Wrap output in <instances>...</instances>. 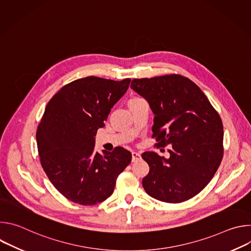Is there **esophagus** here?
I'll list each match as a JSON object with an SVG mask.
<instances>
[{
  "instance_id": "1",
  "label": "esophagus",
  "mask_w": 251,
  "mask_h": 251,
  "mask_svg": "<svg viewBox=\"0 0 251 251\" xmlns=\"http://www.w3.org/2000/svg\"><path fill=\"white\" fill-rule=\"evenodd\" d=\"M139 159H141V155H140V153H138V152H132V162H135V161H137V160H139Z\"/></svg>"
}]
</instances>
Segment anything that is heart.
<instances>
[{"label": "heart", "mask_w": 251, "mask_h": 251, "mask_svg": "<svg viewBox=\"0 0 251 251\" xmlns=\"http://www.w3.org/2000/svg\"><path fill=\"white\" fill-rule=\"evenodd\" d=\"M136 99H138V97H134V98H131L129 101H132V100H136Z\"/></svg>", "instance_id": "1"}]
</instances>
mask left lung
Listing matches in <instances>:
<instances>
[{"instance_id": "left-lung-1", "label": "left lung", "mask_w": 251, "mask_h": 251, "mask_svg": "<svg viewBox=\"0 0 251 251\" xmlns=\"http://www.w3.org/2000/svg\"><path fill=\"white\" fill-rule=\"evenodd\" d=\"M131 88L150 104L156 145L172 146L169 159L154 152L142 154L150 168L143 188L150 197L170 203L194 198L210 182L223 160L220 114L201 88L180 75L135 78Z\"/></svg>"}]
</instances>
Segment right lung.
I'll return each mask as SVG.
<instances>
[{
	"mask_svg": "<svg viewBox=\"0 0 251 251\" xmlns=\"http://www.w3.org/2000/svg\"><path fill=\"white\" fill-rule=\"evenodd\" d=\"M130 81L87 76L64 85L49 101L37 130L38 151L50 181L67 200L82 205L105 201L130 164L132 155L122 147L94 150L97 130Z\"/></svg>",
	"mask_w": 251,
	"mask_h": 251,
	"instance_id": "1",
	"label": "right lung"
}]
</instances>
